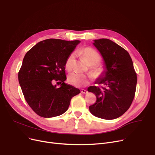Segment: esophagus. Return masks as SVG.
<instances>
[{
    "label": "esophagus",
    "instance_id": "34e87169",
    "mask_svg": "<svg viewBox=\"0 0 155 155\" xmlns=\"http://www.w3.org/2000/svg\"><path fill=\"white\" fill-rule=\"evenodd\" d=\"M80 92H81V93H82V94H86L88 93V91H86V90H85V89H81Z\"/></svg>",
    "mask_w": 155,
    "mask_h": 155
}]
</instances>
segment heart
I'll return each instance as SVG.
<instances>
[{
  "label": "heart",
  "mask_w": 155,
  "mask_h": 155,
  "mask_svg": "<svg viewBox=\"0 0 155 155\" xmlns=\"http://www.w3.org/2000/svg\"><path fill=\"white\" fill-rule=\"evenodd\" d=\"M78 53L82 56L85 62L90 65V71L95 77H99L104 74L105 68L99 63L101 60V56L99 53L91 47H87L81 49ZM74 63V55L71 54L68 56L66 62L65 68L70 71L73 67ZM92 78L90 75L79 74L77 73H72L68 77V82L70 84L77 87H83L86 86Z\"/></svg>",
  "instance_id": "1"
}]
</instances>
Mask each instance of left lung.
Listing matches in <instances>:
<instances>
[{"mask_svg": "<svg viewBox=\"0 0 155 155\" xmlns=\"http://www.w3.org/2000/svg\"><path fill=\"white\" fill-rule=\"evenodd\" d=\"M94 46L101 53L106 71L97 80L101 86H91L95 103L89 107L92 114L104 119H114L124 114L134 98L137 75L129 53L108 39L94 40Z\"/></svg>", "mask_w": 155, "mask_h": 155, "instance_id": "obj_1", "label": "left lung"}]
</instances>
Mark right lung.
<instances>
[{"label": "right lung", "instance_id": "1", "mask_svg": "<svg viewBox=\"0 0 155 155\" xmlns=\"http://www.w3.org/2000/svg\"><path fill=\"white\" fill-rule=\"evenodd\" d=\"M80 41L48 39L26 53L18 73V80L27 103L36 114L56 117L66 112L73 97L80 91L64 82L65 62ZM61 84L57 88L52 84Z\"/></svg>", "mask_w": 155, "mask_h": 155}]
</instances>
